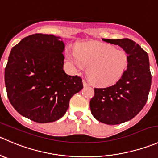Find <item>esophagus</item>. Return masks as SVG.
Returning a JSON list of instances; mask_svg holds the SVG:
<instances>
[{"instance_id": "34e87169", "label": "esophagus", "mask_w": 158, "mask_h": 158, "mask_svg": "<svg viewBox=\"0 0 158 158\" xmlns=\"http://www.w3.org/2000/svg\"><path fill=\"white\" fill-rule=\"evenodd\" d=\"M82 82H83V85H84V86H86V85H89V84L88 82H87L85 80V79H83V80H82Z\"/></svg>"}]
</instances>
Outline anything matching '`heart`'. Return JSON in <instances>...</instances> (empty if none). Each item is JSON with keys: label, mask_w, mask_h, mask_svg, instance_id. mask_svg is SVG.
Segmentation results:
<instances>
[{"label": "heart", "mask_w": 158, "mask_h": 158, "mask_svg": "<svg viewBox=\"0 0 158 158\" xmlns=\"http://www.w3.org/2000/svg\"><path fill=\"white\" fill-rule=\"evenodd\" d=\"M66 59L76 71L88 65V76L96 85H107L116 82L126 70L127 54L107 44L89 43L69 51Z\"/></svg>", "instance_id": "heart-1"}]
</instances>
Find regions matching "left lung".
<instances>
[{"label": "left lung", "mask_w": 158, "mask_h": 158, "mask_svg": "<svg viewBox=\"0 0 158 158\" xmlns=\"http://www.w3.org/2000/svg\"><path fill=\"white\" fill-rule=\"evenodd\" d=\"M102 41L123 48L128 56L127 69L114 85L94 88L90 110L98 121L120 124L137 116L148 101L151 85L149 58L138 44L129 38H102Z\"/></svg>", "instance_id": "8db88e82"}]
</instances>
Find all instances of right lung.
<instances>
[{"label": "right lung", "instance_id": "add662e5", "mask_svg": "<svg viewBox=\"0 0 158 158\" xmlns=\"http://www.w3.org/2000/svg\"><path fill=\"white\" fill-rule=\"evenodd\" d=\"M52 35L34 34L12 48L4 71L10 104L36 123L58 120L82 88L80 76L63 70L65 45Z\"/></svg>", "mask_w": 158, "mask_h": 158}]
</instances>
